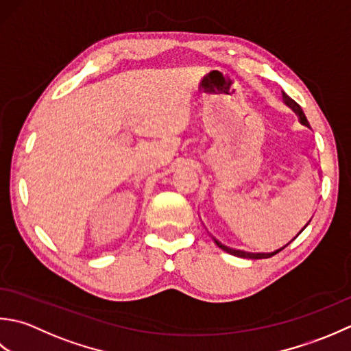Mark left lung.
I'll return each mask as SVG.
<instances>
[{"label": "left lung", "instance_id": "8db88e82", "mask_svg": "<svg viewBox=\"0 0 351 351\" xmlns=\"http://www.w3.org/2000/svg\"><path fill=\"white\" fill-rule=\"evenodd\" d=\"M282 97H283V101H285V104L286 106H289L291 107V109L292 110H294L295 112V115L298 117V119H300V123H302L303 125H306V127H309L311 128V125H309V123H307V119H306V115H304V112L302 110V107H300L295 101H294V99H292V98H289L288 95H286L285 94V92H282ZM313 217V215H312ZM312 217L309 218V219H307L306 221V224L302 227V228H300V230L297 232V234L294 236V238H292L289 242H288V244H285L283 247H280V248H277V250H274V252H271V253H250V252H244V250H236V248H230V247H227V245H224V244H221V242L218 241V239H215V238H213V241H215V244L221 248V250H224V252L226 253H230V254H233V256H238V257H244V259H267V257H271V256H274V254H277L278 252H282V250L285 248V247H288L289 244H291V242L292 241H294L295 238H297V236L300 234V233H302L303 230H304V228L307 227V226H309V223H311V221H312Z\"/></svg>", "mask_w": 351, "mask_h": 351}]
</instances>
